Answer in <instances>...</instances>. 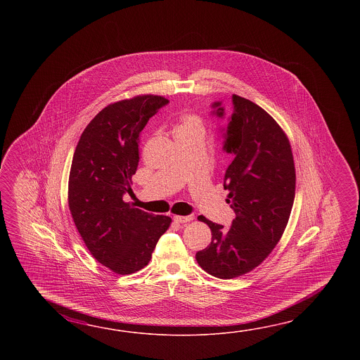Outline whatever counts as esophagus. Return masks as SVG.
<instances>
[{
	"mask_svg": "<svg viewBox=\"0 0 360 360\" xmlns=\"http://www.w3.org/2000/svg\"><path fill=\"white\" fill-rule=\"evenodd\" d=\"M193 219H194V216H193V214H186V216H174V221L180 222V224L191 221Z\"/></svg>",
	"mask_w": 360,
	"mask_h": 360,
	"instance_id": "34e87169",
	"label": "esophagus"
}]
</instances>
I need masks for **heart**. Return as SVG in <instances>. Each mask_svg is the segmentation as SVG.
Wrapping results in <instances>:
<instances>
[{"label": "heart", "instance_id": "b5f03b06", "mask_svg": "<svg viewBox=\"0 0 360 360\" xmlns=\"http://www.w3.org/2000/svg\"><path fill=\"white\" fill-rule=\"evenodd\" d=\"M206 127L205 123L199 118L198 115H186L181 118V122L179 123L175 129V136L180 134H198L205 136Z\"/></svg>", "mask_w": 360, "mask_h": 360}]
</instances>
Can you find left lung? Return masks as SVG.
<instances>
[{
    "label": "left lung",
    "instance_id": "1",
    "mask_svg": "<svg viewBox=\"0 0 360 360\" xmlns=\"http://www.w3.org/2000/svg\"><path fill=\"white\" fill-rule=\"evenodd\" d=\"M233 113L220 127L222 150L234 158L225 171L226 203L236 212L229 228L199 216L212 238L195 253L211 276L230 279L260 265L283 234L291 214L296 174L290 141L278 123L251 100L231 96ZM211 115L225 118L221 101ZM198 217V219H199Z\"/></svg>",
    "mask_w": 360,
    "mask_h": 360
}]
</instances>
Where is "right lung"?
Segmentation results:
<instances>
[{"label": "right lung", "instance_id": "1", "mask_svg": "<svg viewBox=\"0 0 360 360\" xmlns=\"http://www.w3.org/2000/svg\"><path fill=\"white\" fill-rule=\"evenodd\" d=\"M169 101L144 95L100 110L77 144L69 174V210L92 256L117 274L148 265L169 216L123 202L139 163L140 132Z\"/></svg>", "mask_w": 360, "mask_h": 360}]
</instances>
